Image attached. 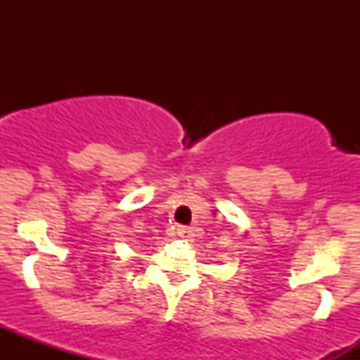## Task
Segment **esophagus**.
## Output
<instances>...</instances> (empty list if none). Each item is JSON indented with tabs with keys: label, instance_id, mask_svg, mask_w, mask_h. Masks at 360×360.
<instances>
[{
	"label": "esophagus",
	"instance_id": "1",
	"mask_svg": "<svg viewBox=\"0 0 360 360\" xmlns=\"http://www.w3.org/2000/svg\"><path fill=\"white\" fill-rule=\"evenodd\" d=\"M177 235H179L181 238H184V240H189V238L193 237V230L189 229V226H179V229H177Z\"/></svg>",
	"mask_w": 360,
	"mask_h": 360
}]
</instances>
